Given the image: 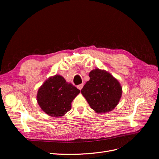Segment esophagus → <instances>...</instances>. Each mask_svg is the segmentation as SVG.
Here are the masks:
<instances>
[{"instance_id": "1", "label": "esophagus", "mask_w": 159, "mask_h": 159, "mask_svg": "<svg viewBox=\"0 0 159 159\" xmlns=\"http://www.w3.org/2000/svg\"><path fill=\"white\" fill-rule=\"evenodd\" d=\"M84 87V84H80V85H78V86H77V88H78L79 89H82V88Z\"/></svg>"}]
</instances>
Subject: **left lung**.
Wrapping results in <instances>:
<instances>
[{
    "label": "left lung",
    "instance_id": "left-lung-1",
    "mask_svg": "<svg viewBox=\"0 0 159 159\" xmlns=\"http://www.w3.org/2000/svg\"><path fill=\"white\" fill-rule=\"evenodd\" d=\"M87 81L81 92L89 106L97 113H106L117 106L122 94L119 81L108 72L93 70L89 74Z\"/></svg>",
    "mask_w": 159,
    "mask_h": 159
}]
</instances>
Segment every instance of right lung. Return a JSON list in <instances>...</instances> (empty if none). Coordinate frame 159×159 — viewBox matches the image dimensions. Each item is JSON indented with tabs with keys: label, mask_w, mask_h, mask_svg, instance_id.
Wrapping results in <instances>:
<instances>
[{
	"label": "right lung",
	"mask_w": 159,
	"mask_h": 159,
	"mask_svg": "<svg viewBox=\"0 0 159 159\" xmlns=\"http://www.w3.org/2000/svg\"><path fill=\"white\" fill-rule=\"evenodd\" d=\"M80 92V89L66 82L63 77L56 75L47 80L38 89L37 101L46 113L58 117L71 109V102Z\"/></svg>",
	"instance_id": "add662e5"
}]
</instances>
